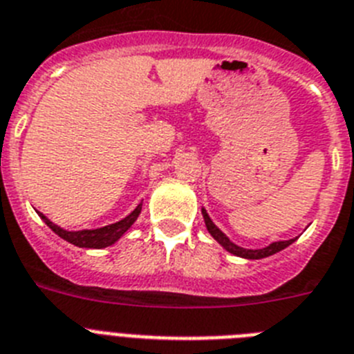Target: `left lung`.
I'll return each mask as SVG.
<instances>
[{
	"label": "left lung",
	"instance_id": "obj_1",
	"mask_svg": "<svg viewBox=\"0 0 354 354\" xmlns=\"http://www.w3.org/2000/svg\"><path fill=\"white\" fill-rule=\"evenodd\" d=\"M201 214H203V219H205V225H207V230L210 232V236L216 239V241L219 243V245L225 248L227 252H230V254L237 255V257H245V259H263V257H268V255H273L277 254V252L284 250L286 246L292 245L295 239H288V241H277V243H272V245H268L266 248H259V250H250V248H243V246H237L234 245L230 239H228L225 234L219 230L216 225L212 223V219L209 218V214L205 212V209H201Z\"/></svg>",
	"mask_w": 354,
	"mask_h": 354
}]
</instances>
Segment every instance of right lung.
Listing matches in <instances>:
<instances>
[{
    "instance_id": "right-lung-1",
    "label": "right lung",
    "mask_w": 354,
    "mask_h": 354,
    "mask_svg": "<svg viewBox=\"0 0 354 354\" xmlns=\"http://www.w3.org/2000/svg\"><path fill=\"white\" fill-rule=\"evenodd\" d=\"M142 210V203L133 210L129 216H126L120 221L113 223V225H108V227L102 228H95V230H79V232H70V230H64V228L57 227L55 223L50 221L44 214L39 212L41 219H43L53 232L57 234L59 237H62L64 241L71 243V245L79 246V248H106V246H111L113 243H117L124 234L129 230L133 223L136 221L138 214Z\"/></svg>"
}]
</instances>
